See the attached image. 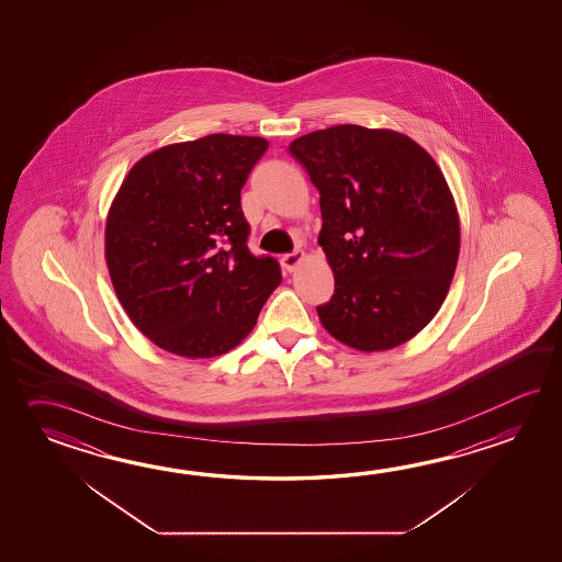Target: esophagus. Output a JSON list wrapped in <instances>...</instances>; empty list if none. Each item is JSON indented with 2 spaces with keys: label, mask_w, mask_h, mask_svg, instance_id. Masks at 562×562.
<instances>
[{
  "label": "esophagus",
  "mask_w": 562,
  "mask_h": 562,
  "mask_svg": "<svg viewBox=\"0 0 562 562\" xmlns=\"http://www.w3.org/2000/svg\"><path fill=\"white\" fill-rule=\"evenodd\" d=\"M303 257H305V252L303 251H293V252H286V255H283L281 257V265H283V269L285 271H295L297 269V265L303 261Z\"/></svg>",
  "instance_id": "obj_1"
}]
</instances>
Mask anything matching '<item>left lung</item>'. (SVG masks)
<instances>
[{
    "mask_svg": "<svg viewBox=\"0 0 562 562\" xmlns=\"http://www.w3.org/2000/svg\"><path fill=\"white\" fill-rule=\"evenodd\" d=\"M319 191V245L335 291L317 307L359 351L406 344L442 307L460 223L442 170L406 134L339 124L289 144Z\"/></svg>",
    "mask_w": 562,
    "mask_h": 562,
    "instance_id": "8db88e82",
    "label": "left lung"
}]
</instances>
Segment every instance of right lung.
<instances>
[{"label":"right lung","instance_id":"obj_1","mask_svg":"<svg viewBox=\"0 0 562 562\" xmlns=\"http://www.w3.org/2000/svg\"><path fill=\"white\" fill-rule=\"evenodd\" d=\"M259 136L209 134L140 158L106 218V265L132 323L182 358L223 356L251 334L281 283L255 257L240 189L267 150Z\"/></svg>","mask_w":562,"mask_h":562}]
</instances>
